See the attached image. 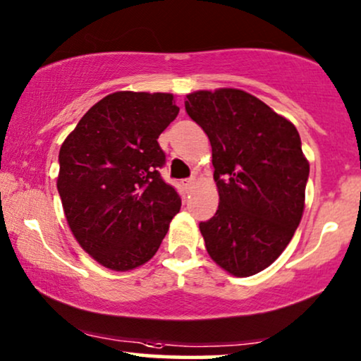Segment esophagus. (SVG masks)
Segmentation results:
<instances>
[{"instance_id": "1", "label": "esophagus", "mask_w": 361, "mask_h": 361, "mask_svg": "<svg viewBox=\"0 0 361 361\" xmlns=\"http://www.w3.org/2000/svg\"><path fill=\"white\" fill-rule=\"evenodd\" d=\"M194 184H195V179H194V177H190V179H185V180H182V185H184L185 189H190V187L194 185Z\"/></svg>"}]
</instances>
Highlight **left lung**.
Instances as JSON below:
<instances>
[{
    "label": "left lung",
    "instance_id": "left-lung-1",
    "mask_svg": "<svg viewBox=\"0 0 361 361\" xmlns=\"http://www.w3.org/2000/svg\"><path fill=\"white\" fill-rule=\"evenodd\" d=\"M185 111L212 146L219 209L200 222L210 259L233 277L272 265L305 209L307 157L295 126L242 89L187 94Z\"/></svg>",
    "mask_w": 361,
    "mask_h": 361
}]
</instances>
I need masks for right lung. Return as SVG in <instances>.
<instances>
[{"mask_svg": "<svg viewBox=\"0 0 361 361\" xmlns=\"http://www.w3.org/2000/svg\"><path fill=\"white\" fill-rule=\"evenodd\" d=\"M179 114L169 92L118 91L82 116L59 149L58 192L82 250L128 272L149 262L179 212L157 139Z\"/></svg>", "mask_w": 361, "mask_h": 361, "instance_id": "1", "label": "right lung"}]
</instances>
